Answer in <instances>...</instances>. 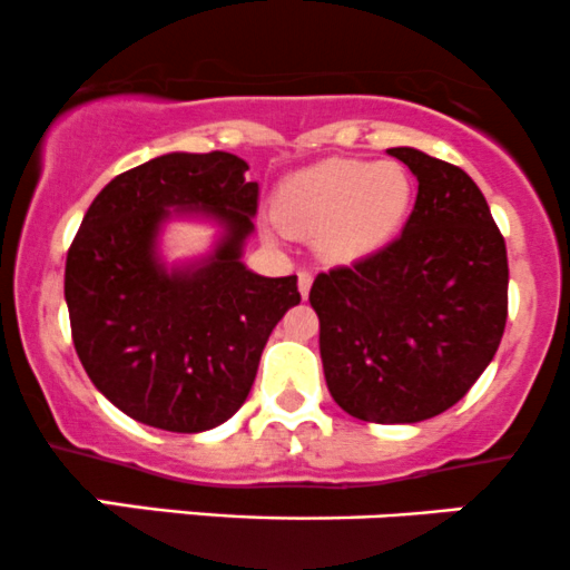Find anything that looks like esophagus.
<instances>
[{"label": "esophagus", "instance_id": "esophagus-1", "mask_svg": "<svg viewBox=\"0 0 570 570\" xmlns=\"http://www.w3.org/2000/svg\"><path fill=\"white\" fill-rule=\"evenodd\" d=\"M309 287H312V274L298 272V293H302V298L309 296Z\"/></svg>", "mask_w": 570, "mask_h": 570}]
</instances>
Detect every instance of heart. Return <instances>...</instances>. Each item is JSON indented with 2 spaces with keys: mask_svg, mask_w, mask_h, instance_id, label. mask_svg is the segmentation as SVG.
<instances>
[{
  "mask_svg": "<svg viewBox=\"0 0 570 570\" xmlns=\"http://www.w3.org/2000/svg\"><path fill=\"white\" fill-rule=\"evenodd\" d=\"M413 185L402 165L326 160L279 189V223L291 234L321 236L326 258L353 263L383 249L405 223Z\"/></svg>",
  "mask_w": 570,
  "mask_h": 570,
  "instance_id": "obj_1",
  "label": "heart"
}]
</instances>
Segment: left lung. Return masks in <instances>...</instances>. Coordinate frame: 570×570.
<instances>
[{"label":"left lung","mask_w":570,"mask_h":570,"mask_svg":"<svg viewBox=\"0 0 570 570\" xmlns=\"http://www.w3.org/2000/svg\"><path fill=\"white\" fill-rule=\"evenodd\" d=\"M419 179L400 238L317 274L321 358L334 402L372 424H415L456 405L498 353L508 258L487 198L456 165L389 149Z\"/></svg>","instance_id":"1"}]
</instances>
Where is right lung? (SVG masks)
Instances as JSON below:
<instances>
[{
    "instance_id": "1",
    "label": "right lung",
    "mask_w": 570,
    "mask_h": 570,
    "mask_svg": "<svg viewBox=\"0 0 570 570\" xmlns=\"http://www.w3.org/2000/svg\"><path fill=\"white\" fill-rule=\"evenodd\" d=\"M228 151H170L125 170L91 200L67 249L72 345L108 402L146 426L206 432L247 400L268 334L302 302L296 277L242 263L258 181ZM193 213L224 228L212 256L168 269L156 238Z\"/></svg>"
}]
</instances>
